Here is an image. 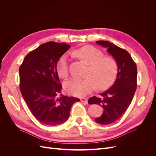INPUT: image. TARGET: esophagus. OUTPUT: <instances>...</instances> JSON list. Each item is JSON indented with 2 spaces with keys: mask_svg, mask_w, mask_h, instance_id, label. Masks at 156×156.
Segmentation results:
<instances>
[{
  "mask_svg": "<svg viewBox=\"0 0 156 156\" xmlns=\"http://www.w3.org/2000/svg\"><path fill=\"white\" fill-rule=\"evenodd\" d=\"M80 100H81V101L82 103H85V104H87V103H88V100H87V99H86V98H82L80 99Z\"/></svg>",
  "mask_w": 156,
  "mask_h": 156,
  "instance_id": "obj_1",
  "label": "esophagus"
}]
</instances>
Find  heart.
I'll return each mask as SVG.
<instances>
[{
  "label": "heart",
  "instance_id": "b5f03b06",
  "mask_svg": "<svg viewBox=\"0 0 156 156\" xmlns=\"http://www.w3.org/2000/svg\"><path fill=\"white\" fill-rule=\"evenodd\" d=\"M74 54L89 65L85 79L72 78L66 81L64 88L69 94L82 97L91 92L96 87L98 90H105L115 81L118 73L116 61L111 56H104L103 52L91 45H86L76 49ZM69 57L64 53L56 64V71L62 78L68 75Z\"/></svg>",
  "mask_w": 156,
  "mask_h": 156
}]
</instances>
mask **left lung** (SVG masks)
<instances>
[{"instance_id":"left-lung-1","label":"left lung","mask_w":156,"mask_h":156,"mask_svg":"<svg viewBox=\"0 0 156 156\" xmlns=\"http://www.w3.org/2000/svg\"><path fill=\"white\" fill-rule=\"evenodd\" d=\"M107 49L117 62L118 73L113 85L100 94L101 98L94 96L88 100L89 104L100 105L103 114L95 121L98 124L108 125L120 119L131 104L136 89L137 69L129 53L124 49L107 41H97Z\"/></svg>"}]
</instances>
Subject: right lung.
<instances>
[{"label": "right lung", "mask_w": 156, "mask_h": 156, "mask_svg": "<svg viewBox=\"0 0 156 156\" xmlns=\"http://www.w3.org/2000/svg\"><path fill=\"white\" fill-rule=\"evenodd\" d=\"M70 47L64 43L47 42L28 53L20 67L23 98L33 116L42 124H63L68 119L73 103L80 101L60 94L62 87L56 64Z\"/></svg>", "instance_id": "add662e5"}]
</instances>
